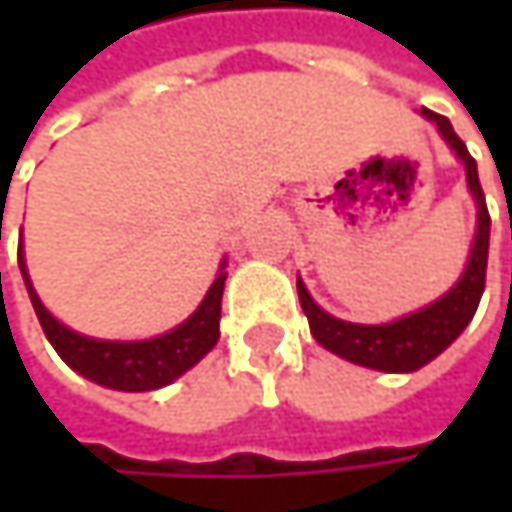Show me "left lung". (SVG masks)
<instances>
[{
	"label": "left lung",
	"instance_id": "left-lung-1",
	"mask_svg": "<svg viewBox=\"0 0 512 512\" xmlns=\"http://www.w3.org/2000/svg\"><path fill=\"white\" fill-rule=\"evenodd\" d=\"M421 115L436 124L442 139L451 145V151L465 165V183H468V192L477 207V228H474L471 252H468V263L462 269L460 281L445 296H439L436 302H430L406 317H397V320L379 323V326H364V323H347V320L326 314L311 299L305 281L296 278L299 302L308 317L314 341L335 356L347 358L361 367L385 370V373H412V370L430 364L436 356H442L460 338L462 329L471 323V317L480 305L483 287H486L489 210H486V198L480 189L477 162L471 159L468 148L462 145V139L454 133L451 121L445 115H436L430 109H421Z\"/></svg>",
	"mask_w": 512,
	"mask_h": 512
}]
</instances>
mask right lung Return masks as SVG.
<instances>
[{
	"instance_id": "obj_1",
	"label": "right lung",
	"mask_w": 512,
	"mask_h": 512,
	"mask_svg": "<svg viewBox=\"0 0 512 512\" xmlns=\"http://www.w3.org/2000/svg\"><path fill=\"white\" fill-rule=\"evenodd\" d=\"M17 260H20V272H23L32 308L41 320V329L52 344V350L79 376H85L103 388H115V391L165 388L177 376H183L189 367H195L219 341V317H222V290H225V278H228V272H225L228 260H222L216 281L210 284L201 305L180 326H174L165 335L148 338V341H100V338H88V335L67 329L64 323H58L52 317L47 305L41 302V296L35 293L23 249L17 252Z\"/></svg>"
}]
</instances>
